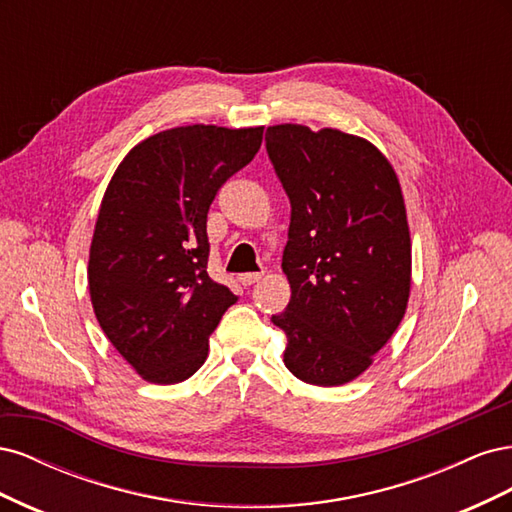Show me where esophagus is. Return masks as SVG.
<instances>
[{
	"mask_svg": "<svg viewBox=\"0 0 512 512\" xmlns=\"http://www.w3.org/2000/svg\"><path fill=\"white\" fill-rule=\"evenodd\" d=\"M262 280V273H241L239 275V282L243 286H252V284H258Z\"/></svg>",
	"mask_w": 512,
	"mask_h": 512,
	"instance_id": "1",
	"label": "esophagus"
}]
</instances>
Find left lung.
Masks as SVG:
<instances>
[{
    "label": "left lung",
    "instance_id": "8db88e82",
    "mask_svg": "<svg viewBox=\"0 0 512 512\" xmlns=\"http://www.w3.org/2000/svg\"><path fill=\"white\" fill-rule=\"evenodd\" d=\"M267 151L290 198L282 269L290 284L284 365L316 386H339L374 363L404 320L412 241L404 192L367 138L301 123L269 126Z\"/></svg>",
    "mask_w": 512,
    "mask_h": 512
}]
</instances>
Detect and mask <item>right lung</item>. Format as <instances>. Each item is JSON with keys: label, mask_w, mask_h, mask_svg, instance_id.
Segmentation results:
<instances>
[{"label": "right lung", "mask_w": 512, "mask_h": 512, "mask_svg": "<svg viewBox=\"0 0 512 512\" xmlns=\"http://www.w3.org/2000/svg\"><path fill=\"white\" fill-rule=\"evenodd\" d=\"M262 130L194 123L158 132L128 151L106 185L89 297L108 342L147 382L194 376L237 301L207 273V213L222 183L254 160Z\"/></svg>", "instance_id": "obj_1"}]
</instances>
